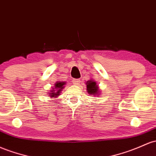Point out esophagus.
<instances>
[{
	"label": "esophagus",
	"mask_w": 156,
	"mask_h": 156,
	"mask_svg": "<svg viewBox=\"0 0 156 156\" xmlns=\"http://www.w3.org/2000/svg\"><path fill=\"white\" fill-rule=\"evenodd\" d=\"M80 82H81V81H80L79 79H74L73 81V83L74 85H76V86H78V85L80 84Z\"/></svg>",
	"instance_id": "34e87169"
}]
</instances>
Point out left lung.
<instances>
[{"mask_svg": "<svg viewBox=\"0 0 156 156\" xmlns=\"http://www.w3.org/2000/svg\"><path fill=\"white\" fill-rule=\"evenodd\" d=\"M87 90L89 94L91 95H99L101 94L100 89H99L98 85L96 83V81H94L93 79H90L87 81Z\"/></svg>", "mask_w": 156, "mask_h": 156, "instance_id": "obj_1", "label": "left lung"}]
</instances>
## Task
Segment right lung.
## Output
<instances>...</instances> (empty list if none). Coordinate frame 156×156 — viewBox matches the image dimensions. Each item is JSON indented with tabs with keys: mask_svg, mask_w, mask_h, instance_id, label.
<instances>
[{
	"mask_svg": "<svg viewBox=\"0 0 156 156\" xmlns=\"http://www.w3.org/2000/svg\"><path fill=\"white\" fill-rule=\"evenodd\" d=\"M66 82L65 81H58L55 83V86L52 88V90H50V92H49V95H50L51 98H57L60 95L61 91H62L63 89L64 88V85L66 84Z\"/></svg>",
	"mask_w": 156,
	"mask_h": 156,
	"instance_id": "obj_1",
	"label": "right lung"
}]
</instances>
